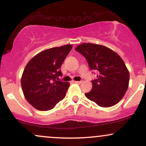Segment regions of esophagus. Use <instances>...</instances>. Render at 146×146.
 I'll return each instance as SVG.
<instances>
[{"label": "esophagus", "mask_w": 146, "mask_h": 146, "mask_svg": "<svg viewBox=\"0 0 146 146\" xmlns=\"http://www.w3.org/2000/svg\"><path fill=\"white\" fill-rule=\"evenodd\" d=\"M74 82L76 84H80V83H82V81H74Z\"/></svg>", "instance_id": "34e87169"}]
</instances>
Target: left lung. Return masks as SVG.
Returning <instances> with one entry per match:
<instances>
[{"instance_id": "1", "label": "left lung", "mask_w": 146, "mask_h": 146, "mask_svg": "<svg viewBox=\"0 0 146 146\" xmlns=\"http://www.w3.org/2000/svg\"><path fill=\"white\" fill-rule=\"evenodd\" d=\"M86 58L91 70L99 71L93 87L85 93L88 100L101 107L117 104L128 88L130 74L121 58L110 48L93 43H82L75 48Z\"/></svg>"}]
</instances>
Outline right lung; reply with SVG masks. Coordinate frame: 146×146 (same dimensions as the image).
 Segmentation results:
<instances>
[{
    "label": "right lung",
    "mask_w": 146,
    "mask_h": 146,
    "mask_svg": "<svg viewBox=\"0 0 146 146\" xmlns=\"http://www.w3.org/2000/svg\"><path fill=\"white\" fill-rule=\"evenodd\" d=\"M72 47V44H66L44 50L25 66L22 89L27 101L36 109L51 110L65 98L69 83L58 80L62 75L60 68Z\"/></svg>",
    "instance_id": "add662e5"
}]
</instances>
